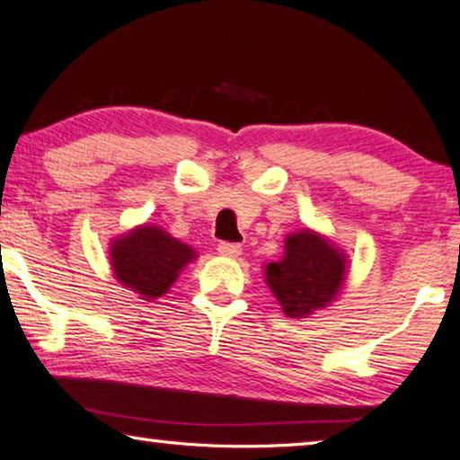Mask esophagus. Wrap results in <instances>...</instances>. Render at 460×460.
<instances>
[{"instance_id": "esophagus-1", "label": "esophagus", "mask_w": 460, "mask_h": 460, "mask_svg": "<svg viewBox=\"0 0 460 460\" xmlns=\"http://www.w3.org/2000/svg\"><path fill=\"white\" fill-rule=\"evenodd\" d=\"M219 253L225 255V258H239L241 255V245L239 243H227V241H223L219 243Z\"/></svg>"}]
</instances>
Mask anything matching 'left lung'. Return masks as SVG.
Segmentation results:
<instances>
[{
    "mask_svg": "<svg viewBox=\"0 0 460 460\" xmlns=\"http://www.w3.org/2000/svg\"><path fill=\"white\" fill-rule=\"evenodd\" d=\"M347 271V253L323 233L305 227L286 235L282 260L266 263L263 278L288 318H308L337 300Z\"/></svg>",
    "mask_w": 460,
    "mask_h": 460,
    "instance_id": "1",
    "label": "left lung"
}]
</instances>
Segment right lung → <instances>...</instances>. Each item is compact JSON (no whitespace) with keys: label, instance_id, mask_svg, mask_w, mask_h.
<instances>
[{"label":"right lung","instance_id":"obj_1","mask_svg":"<svg viewBox=\"0 0 460 460\" xmlns=\"http://www.w3.org/2000/svg\"><path fill=\"white\" fill-rule=\"evenodd\" d=\"M199 255L158 225H137L111 239L109 263L115 279L139 298L152 302L164 296L178 274Z\"/></svg>","mask_w":460,"mask_h":460}]
</instances>
